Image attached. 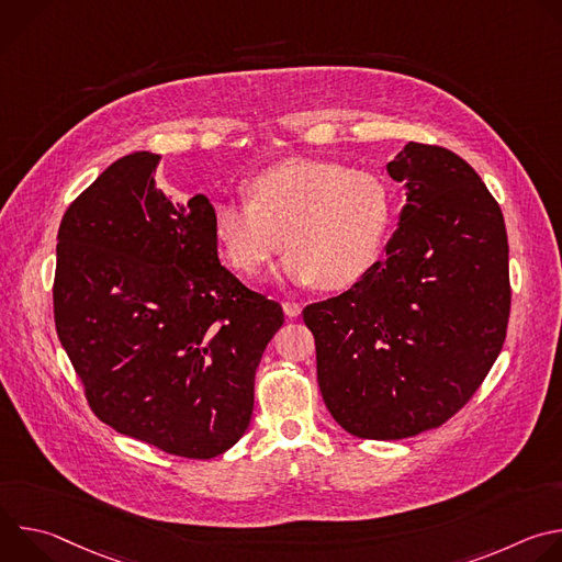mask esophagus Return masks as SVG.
<instances>
[{"instance_id":"obj_1","label":"esophagus","mask_w":562,"mask_h":562,"mask_svg":"<svg viewBox=\"0 0 562 562\" xmlns=\"http://www.w3.org/2000/svg\"><path fill=\"white\" fill-rule=\"evenodd\" d=\"M282 308L289 317H297L302 313V306L297 302H282Z\"/></svg>"}]
</instances>
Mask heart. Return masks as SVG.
I'll return each mask as SVG.
<instances>
[{"label":"heart","mask_w":562,"mask_h":562,"mask_svg":"<svg viewBox=\"0 0 562 562\" xmlns=\"http://www.w3.org/2000/svg\"><path fill=\"white\" fill-rule=\"evenodd\" d=\"M247 202L213 209V237L239 276L260 273L280 247L282 273L295 284L345 291L382 256L391 193L382 178L329 159L291 157L245 182Z\"/></svg>","instance_id":"heart-1"}]
</instances>
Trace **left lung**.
<instances>
[{
    "label": "left lung",
    "mask_w": 562,
    "mask_h": 562,
    "mask_svg": "<svg viewBox=\"0 0 562 562\" xmlns=\"http://www.w3.org/2000/svg\"><path fill=\"white\" fill-rule=\"evenodd\" d=\"M407 204L386 260L302 311L336 423L367 440L445 425L494 367L509 323V245L498 202L456 153L409 142L386 165Z\"/></svg>",
    "instance_id": "8db88e82"
}]
</instances>
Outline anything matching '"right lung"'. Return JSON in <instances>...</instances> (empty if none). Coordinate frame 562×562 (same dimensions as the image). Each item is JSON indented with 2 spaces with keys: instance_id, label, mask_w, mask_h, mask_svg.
Wrapping results in <instances>:
<instances>
[{
  "instance_id": "1",
  "label": "right lung",
  "mask_w": 562,
  "mask_h": 562,
  "mask_svg": "<svg viewBox=\"0 0 562 562\" xmlns=\"http://www.w3.org/2000/svg\"><path fill=\"white\" fill-rule=\"evenodd\" d=\"M157 165L148 150L124 155L66 209L55 329L102 423L209 460L245 436L284 313L220 265L209 198L171 202Z\"/></svg>"
}]
</instances>
